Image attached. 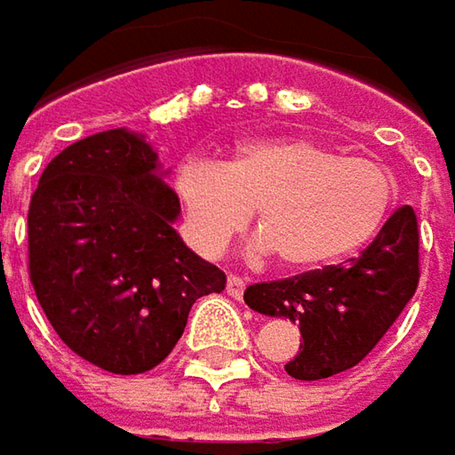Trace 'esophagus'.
Segmentation results:
<instances>
[{"label":"esophagus","instance_id":"obj_1","mask_svg":"<svg viewBox=\"0 0 455 455\" xmlns=\"http://www.w3.org/2000/svg\"><path fill=\"white\" fill-rule=\"evenodd\" d=\"M245 284H248V282H245L243 276L230 274V276H228V294H230V297H235V299H240V297H243V291H245Z\"/></svg>","mask_w":455,"mask_h":455}]
</instances>
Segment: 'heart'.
I'll use <instances>...</instances> for the list:
<instances>
[{"mask_svg":"<svg viewBox=\"0 0 455 455\" xmlns=\"http://www.w3.org/2000/svg\"><path fill=\"white\" fill-rule=\"evenodd\" d=\"M173 184L199 253H220L253 212L259 248L284 268H315L355 253L381 230L399 196L389 166L340 156L309 138L240 143L220 166H179Z\"/></svg>","mask_w":455,"mask_h":455,"instance_id":"heart-1","label":"heart"}]
</instances>
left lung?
I'll use <instances>...</instances> for the list:
<instances>
[{
    "label": "left lung",
    "mask_w": 455,
    "mask_h": 455,
    "mask_svg": "<svg viewBox=\"0 0 455 455\" xmlns=\"http://www.w3.org/2000/svg\"><path fill=\"white\" fill-rule=\"evenodd\" d=\"M420 282V230L410 204L384 222L361 256L338 266L261 282L245 289V305L289 317L302 343L286 374L317 381L361 363L395 325Z\"/></svg>",
    "instance_id": "left-lung-1"
}]
</instances>
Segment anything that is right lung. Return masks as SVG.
I'll use <instances>...</instances> for the list:
<instances>
[{
    "instance_id": "right-lung-1",
    "label": "right lung",
    "mask_w": 455,
    "mask_h": 455,
    "mask_svg": "<svg viewBox=\"0 0 455 455\" xmlns=\"http://www.w3.org/2000/svg\"><path fill=\"white\" fill-rule=\"evenodd\" d=\"M179 196L143 135L76 140L45 166L28 212V268L58 338L112 374H143L179 343L225 274L184 245Z\"/></svg>"
}]
</instances>
